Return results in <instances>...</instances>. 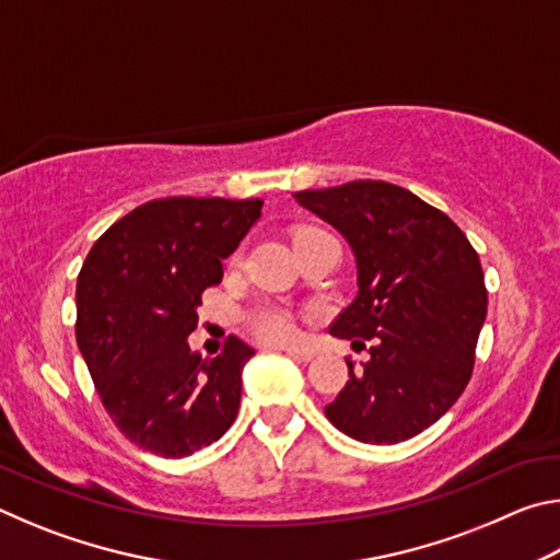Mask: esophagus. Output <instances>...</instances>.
<instances>
[{"label":"esophagus","mask_w":560,"mask_h":560,"mask_svg":"<svg viewBox=\"0 0 560 560\" xmlns=\"http://www.w3.org/2000/svg\"><path fill=\"white\" fill-rule=\"evenodd\" d=\"M283 353L296 358V360H311L316 355V350L314 348H301V346H289V348H283Z\"/></svg>","instance_id":"obj_1"}]
</instances>
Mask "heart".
Returning a JSON list of instances; mask_svg holds the SVG:
<instances>
[{"label": "heart", "instance_id": "1", "mask_svg": "<svg viewBox=\"0 0 560 560\" xmlns=\"http://www.w3.org/2000/svg\"><path fill=\"white\" fill-rule=\"evenodd\" d=\"M316 232H320V230H301L299 236H308ZM252 328L257 330V336H261L264 340H287L293 336V324H291L289 314L277 306L259 308L257 314L252 316Z\"/></svg>", "mask_w": 560, "mask_h": 560}]
</instances>
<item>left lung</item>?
<instances>
[{
	"label": "left lung",
	"instance_id": "1",
	"mask_svg": "<svg viewBox=\"0 0 560 560\" xmlns=\"http://www.w3.org/2000/svg\"><path fill=\"white\" fill-rule=\"evenodd\" d=\"M303 210L346 236L358 296L330 334L371 343L326 417L365 444H395L428 430L457 402L474 371L487 318L485 271L447 214L410 189L358 179L293 195Z\"/></svg>",
	"mask_w": 560,
	"mask_h": 560
}]
</instances>
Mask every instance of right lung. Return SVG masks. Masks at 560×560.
Wrapping results in <instances>:
<instances>
[{"mask_svg":"<svg viewBox=\"0 0 560 560\" xmlns=\"http://www.w3.org/2000/svg\"><path fill=\"white\" fill-rule=\"evenodd\" d=\"M261 200L165 197L122 217L91 246L75 283V343L110 420L160 457L179 459L232 428L240 338L217 358L189 350L202 291L261 217Z\"/></svg>","mask_w":560,"mask_h":560,"instance_id":"add662e5","label":"right lung"}]
</instances>
